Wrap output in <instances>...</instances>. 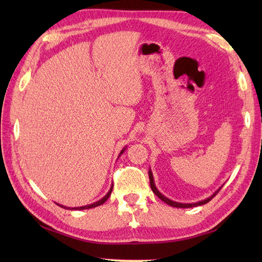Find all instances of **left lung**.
<instances>
[{
	"label": "left lung",
	"mask_w": 262,
	"mask_h": 262,
	"mask_svg": "<svg viewBox=\"0 0 262 262\" xmlns=\"http://www.w3.org/2000/svg\"><path fill=\"white\" fill-rule=\"evenodd\" d=\"M148 177H149V185H151L152 191H153L155 194H157V196H158L161 200H163L164 203H166L168 205L172 206V207H178V208H190V207H196V206H202V205L207 204L208 202H210V200L216 196L217 192H219V191L221 190V188L223 187V186L220 187L213 194H210V196H209L208 198H206V199H204V200H200V202H196V203H179V202H174V200L169 199L168 197H165L164 194H162V193H161V192L158 190L157 186H155L154 178H153V173H152L151 169L148 170Z\"/></svg>",
	"instance_id": "1"
}]
</instances>
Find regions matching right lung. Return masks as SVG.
I'll use <instances>...</instances> for the list:
<instances>
[{
  "mask_svg": "<svg viewBox=\"0 0 262 262\" xmlns=\"http://www.w3.org/2000/svg\"><path fill=\"white\" fill-rule=\"evenodd\" d=\"M126 147L127 146H125L124 148L121 149V152L119 153V155H118V158L120 157V155L125 152V149H126ZM113 186L114 185H111V187H110V189H109V191L107 192V194H105L104 197H102L101 199L100 200H98V202H96V203H93V204H90V205H85V206H81V207H66V206H63V205H60V204H57L58 206H60V207H63V208H65V209H71V210H80V209H89V208H93V207H97V206H100V205H102L105 200H107L108 198H109V196L111 194V191H113Z\"/></svg>",
  "mask_w": 262,
  "mask_h": 262,
  "instance_id": "obj_1",
  "label": "right lung"
}]
</instances>
